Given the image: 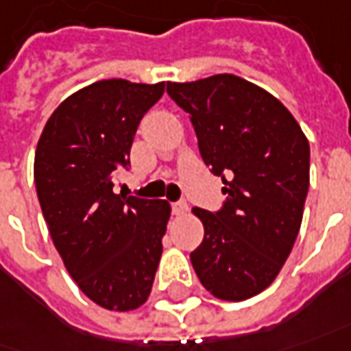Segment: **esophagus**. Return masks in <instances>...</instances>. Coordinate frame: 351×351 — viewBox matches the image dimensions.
I'll return each instance as SVG.
<instances>
[{
    "instance_id": "34e87169",
    "label": "esophagus",
    "mask_w": 351,
    "mask_h": 351,
    "mask_svg": "<svg viewBox=\"0 0 351 351\" xmlns=\"http://www.w3.org/2000/svg\"><path fill=\"white\" fill-rule=\"evenodd\" d=\"M186 211H188V204L186 202H175L173 204V213L175 215H184Z\"/></svg>"
}]
</instances>
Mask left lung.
I'll use <instances>...</instances> for the list:
<instances>
[{
  "label": "left lung",
  "instance_id": "1",
  "mask_svg": "<svg viewBox=\"0 0 351 351\" xmlns=\"http://www.w3.org/2000/svg\"><path fill=\"white\" fill-rule=\"evenodd\" d=\"M167 94L190 115L204 163L225 184L219 211L192 209L206 230L190 254L195 275L219 300H247L275 280L298 238L309 142L275 95L240 76L167 82Z\"/></svg>",
  "mask_w": 351,
  "mask_h": 351
}]
</instances>
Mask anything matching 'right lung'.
Listing matches in <instances>:
<instances>
[{
    "label": "right lung",
    "mask_w": 351,
    "mask_h": 351,
    "mask_svg": "<svg viewBox=\"0 0 351 351\" xmlns=\"http://www.w3.org/2000/svg\"><path fill=\"white\" fill-rule=\"evenodd\" d=\"M165 82L99 80L69 95L38 140L34 182L51 240L97 306L130 311L152 292L171 217L165 199L115 194L142 117Z\"/></svg>",
    "instance_id": "obj_1"
}]
</instances>
